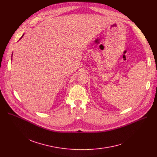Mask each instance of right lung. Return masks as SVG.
<instances>
[{"label":"right lung","mask_w":157,"mask_h":157,"mask_svg":"<svg viewBox=\"0 0 157 157\" xmlns=\"http://www.w3.org/2000/svg\"><path fill=\"white\" fill-rule=\"evenodd\" d=\"M23 36H24V35H22V36H21V38H20V39H21V38H22V37H23Z\"/></svg>","instance_id":"add662e5"}]
</instances>
